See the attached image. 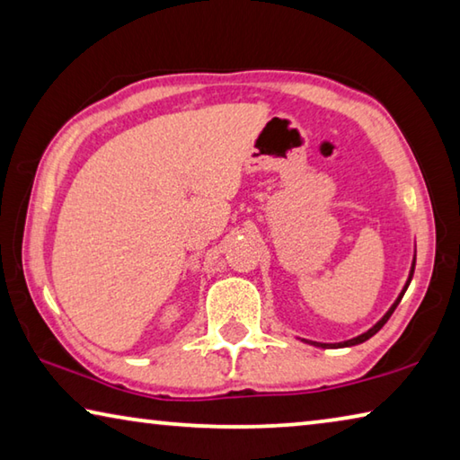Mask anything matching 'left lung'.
<instances>
[{
	"mask_svg": "<svg viewBox=\"0 0 460 460\" xmlns=\"http://www.w3.org/2000/svg\"><path fill=\"white\" fill-rule=\"evenodd\" d=\"M411 276H414V266H411V271H410V278H408V284H406V288H403L402 290V294H400V298L394 302V306L387 310V314L381 318V321L373 326V329H369L367 332H363V334H359V337H355V339H351V341H345V342H332V345H329V342H313V345H316V347H323V349H339V347H351V345H359V342H365L367 339H371L373 334H376L381 326H384L387 321H389V316L394 314V310H395V306L400 305V300H402V296L406 294V290H408V286H410V282H411Z\"/></svg>",
	"mask_w": 460,
	"mask_h": 460,
	"instance_id": "1",
	"label": "left lung"
}]
</instances>
